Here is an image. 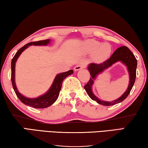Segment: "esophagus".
Instances as JSON below:
<instances>
[{"instance_id": "obj_1", "label": "esophagus", "mask_w": 148, "mask_h": 148, "mask_svg": "<svg viewBox=\"0 0 148 148\" xmlns=\"http://www.w3.org/2000/svg\"><path fill=\"white\" fill-rule=\"evenodd\" d=\"M84 67H85L84 64L82 63V62H81V63H79V64H77V66H75L74 69H75V71H78V70L81 69H82Z\"/></svg>"}]
</instances>
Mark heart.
I'll return each mask as SVG.
<instances>
[{
	"label": "heart",
	"instance_id": "1",
	"mask_svg": "<svg viewBox=\"0 0 148 148\" xmlns=\"http://www.w3.org/2000/svg\"><path fill=\"white\" fill-rule=\"evenodd\" d=\"M82 48L87 53H94V58L97 61L107 60L110 55L112 47L108 43H101L94 39L85 41Z\"/></svg>",
	"mask_w": 148,
	"mask_h": 148
}]
</instances>
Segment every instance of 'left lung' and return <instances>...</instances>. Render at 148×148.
Returning a JSON list of instances; mask_svg holds the SVG:
<instances>
[{
	"label": "left lung",
	"mask_w": 148,
	"mask_h": 148,
	"mask_svg": "<svg viewBox=\"0 0 148 148\" xmlns=\"http://www.w3.org/2000/svg\"><path fill=\"white\" fill-rule=\"evenodd\" d=\"M121 61L128 67V71L130 73V84L128 90L119 99L113 102H104L101 101L97 97H95L92 94L91 91V86L93 83V80L98 74L102 72L105 69L110 66L116 61ZM137 66V60L133 53L130 51L127 47L123 46L116 49L112 55L107 60L100 64L92 63L90 64L88 69L90 73V77L89 81L84 86V89L86 90L87 94L91 98L92 100L97 101V103L100 105L105 106H111L117 104V103L122 102L123 101L126 99L127 97L130 93L131 90L133 88L134 82L136 79V70Z\"/></svg>",
	"instance_id": "left-lung-1"
}]
</instances>
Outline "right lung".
<instances>
[{"mask_svg": "<svg viewBox=\"0 0 148 148\" xmlns=\"http://www.w3.org/2000/svg\"><path fill=\"white\" fill-rule=\"evenodd\" d=\"M50 42V40H40L38 41H33V42H30L27 44H26L23 47L21 48L18 50V51L15 53L14 58L12 60L11 67H12V73H11V80L12 86L15 92V94L17 95V97L19 98V100L25 105L30 106L33 108H47L53 105V103L56 101L57 98H58L60 91L61 90L62 84L63 81L66 77L71 75L73 73V70H69V71L64 73H62L57 75L55 79H54L53 83L51 86L50 89L48 90V92L45 94L41 95L40 97H38L34 99H30V98L25 97L23 96L20 93L18 92V90L16 88V85L15 83V62H16L18 57L21 54L22 52L27 49L29 45H46Z\"/></svg>", "mask_w": 148, "mask_h": 148, "instance_id": "1", "label": "right lung"}]
</instances>
